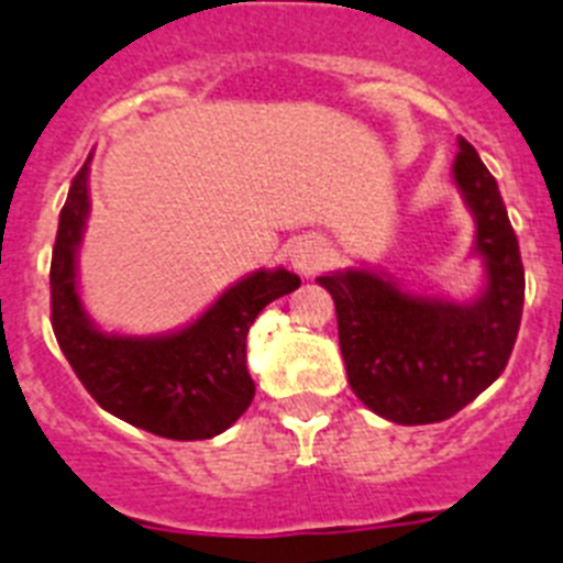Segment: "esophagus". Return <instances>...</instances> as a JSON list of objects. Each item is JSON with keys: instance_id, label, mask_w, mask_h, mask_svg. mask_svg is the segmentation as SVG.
<instances>
[{"instance_id": "34e87169", "label": "esophagus", "mask_w": 563, "mask_h": 563, "mask_svg": "<svg viewBox=\"0 0 563 563\" xmlns=\"http://www.w3.org/2000/svg\"><path fill=\"white\" fill-rule=\"evenodd\" d=\"M331 257V249L325 238H317V234H309V238H300L291 249V266L300 272L302 277L317 275Z\"/></svg>"}]
</instances>
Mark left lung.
Masks as SVG:
<instances>
[{
  "instance_id": "left-lung-1",
  "label": "left lung",
  "mask_w": 563,
  "mask_h": 563,
  "mask_svg": "<svg viewBox=\"0 0 563 563\" xmlns=\"http://www.w3.org/2000/svg\"><path fill=\"white\" fill-rule=\"evenodd\" d=\"M456 184L476 214L487 288L471 306L399 291L371 272L320 277L336 306L349 385L374 413L399 424L451 419L507 368L525 309V263L498 184L459 139Z\"/></svg>"
}]
</instances>
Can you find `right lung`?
Here are the masks:
<instances>
[{
	"label": "right lung",
	"mask_w": 563,
	"mask_h": 563,
	"mask_svg": "<svg viewBox=\"0 0 563 563\" xmlns=\"http://www.w3.org/2000/svg\"><path fill=\"white\" fill-rule=\"evenodd\" d=\"M87 209V164L58 214L51 261V322L58 349L96 402L164 439H212L252 405L246 334L268 302L300 286L295 272H254L189 329L158 340L101 334L76 291V246Z\"/></svg>",
	"instance_id": "add662e5"
}]
</instances>
